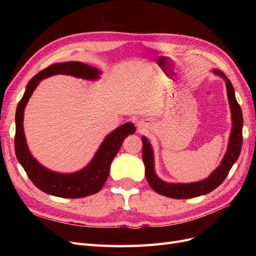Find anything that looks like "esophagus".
Listing matches in <instances>:
<instances>
[{"mask_svg": "<svg viewBox=\"0 0 256 256\" xmlns=\"http://www.w3.org/2000/svg\"><path fill=\"white\" fill-rule=\"evenodd\" d=\"M136 126H138V130H142V129H143V127H144V125H143V122H138L136 124Z\"/></svg>", "mask_w": 256, "mask_h": 256, "instance_id": "esophagus-1", "label": "esophagus"}]
</instances>
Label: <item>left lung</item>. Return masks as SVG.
I'll use <instances>...</instances> for the list:
<instances>
[{
  "label": "left lung",
  "mask_w": 256,
  "mask_h": 256,
  "mask_svg": "<svg viewBox=\"0 0 256 256\" xmlns=\"http://www.w3.org/2000/svg\"><path fill=\"white\" fill-rule=\"evenodd\" d=\"M212 72L216 76H221V78L226 81L228 99V104L230 108L232 122H233V125H232L226 152L224 154V157L219 166L216 168L207 178H205V180L196 182H188V184L166 182L164 180H162L161 178H159L156 172H154L152 147L150 142L148 141V138L143 136H142V142H143L142 158L145 164L146 180L148 182L152 190L156 191L161 196L172 198H196L200 196L207 194V193L212 192L216 187H219V186L222 184V182L226 180L230 170L232 168V166H233V164L239 157L240 150H242V126H244L242 112L236 100L233 85H232L228 76L221 70H218V69H214Z\"/></svg>",
  "instance_id": "left-lung-1"
}]
</instances>
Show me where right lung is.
Listing matches in <instances>:
<instances>
[{
	"label": "right lung",
	"mask_w": 256,
	"mask_h": 256,
	"mask_svg": "<svg viewBox=\"0 0 256 256\" xmlns=\"http://www.w3.org/2000/svg\"><path fill=\"white\" fill-rule=\"evenodd\" d=\"M54 74H67L84 80L95 81L102 72L81 62L56 63L38 72L30 79L16 111V136L14 152L19 164L38 189L47 194L65 198H78L95 194L102 188L110 173V166L126 136L136 132L134 124L125 122L108 134L100 144L90 164L74 173H58L44 168L30 154L23 130L24 109L37 85L42 79Z\"/></svg>",
	"instance_id": "right-lung-1"
}]
</instances>
